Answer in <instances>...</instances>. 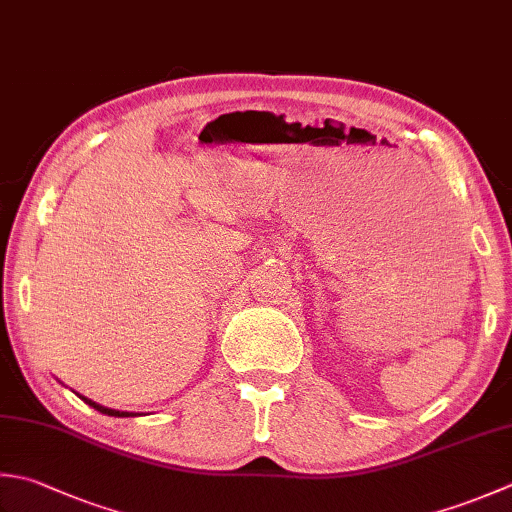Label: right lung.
Here are the masks:
<instances>
[{"mask_svg":"<svg viewBox=\"0 0 512 512\" xmlns=\"http://www.w3.org/2000/svg\"><path fill=\"white\" fill-rule=\"evenodd\" d=\"M79 395V393H77ZM79 399H82V402H86L88 406H93L95 410H99V413H104V415H110V417H133V415H137V413H126V410H115V408H106V406H102V404H97V402H93V399H88V397H84V395H79Z\"/></svg>","mask_w":512,"mask_h":512,"instance_id":"obj_1","label":"right lung"}]
</instances>
